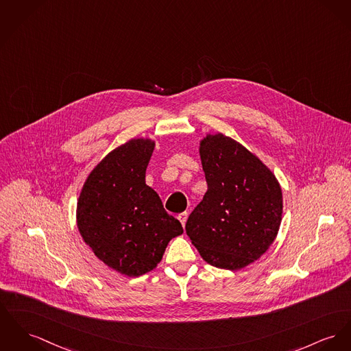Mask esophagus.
<instances>
[{
    "label": "esophagus",
    "mask_w": 351,
    "mask_h": 351,
    "mask_svg": "<svg viewBox=\"0 0 351 351\" xmlns=\"http://www.w3.org/2000/svg\"><path fill=\"white\" fill-rule=\"evenodd\" d=\"M178 219H180V222H181V225L182 226H185V223H186L187 221V213L185 211V213H181V214H178V217H177Z\"/></svg>",
    "instance_id": "esophagus-1"
}]
</instances>
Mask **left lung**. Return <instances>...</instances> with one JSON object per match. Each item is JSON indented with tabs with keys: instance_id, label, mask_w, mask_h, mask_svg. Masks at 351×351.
<instances>
[{
	"instance_id": "8db88e82",
	"label": "left lung",
	"mask_w": 351,
	"mask_h": 351,
	"mask_svg": "<svg viewBox=\"0 0 351 351\" xmlns=\"http://www.w3.org/2000/svg\"><path fill=\"white\" fill-rule=\"evenodd\" d=\"M208 191L191 211L186 234L211 266L239 270L266 253L282 219V190L271 170L222 133L199 142Z\"/></svg>"
}]
</instances>
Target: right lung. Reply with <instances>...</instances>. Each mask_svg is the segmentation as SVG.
<instances>
[{
	"mask_svg": "<svg viewBox=\"0 0 351 351\" xmlns=\"http://www.w3.org/2000/svg\"><path fill=\"white\" fill-rule=\"evenodd\" d=\"M156 142L128 141L88 176L77 202V226L95 257L118 273L138 277L162 259L171 238L184 229L145 184Z\"/></svg>",
	"mask_w": 351,
	"mask_h": 351,
	"instance_id": "obj_1",
	"label": "right lung"
}]
</instances>
